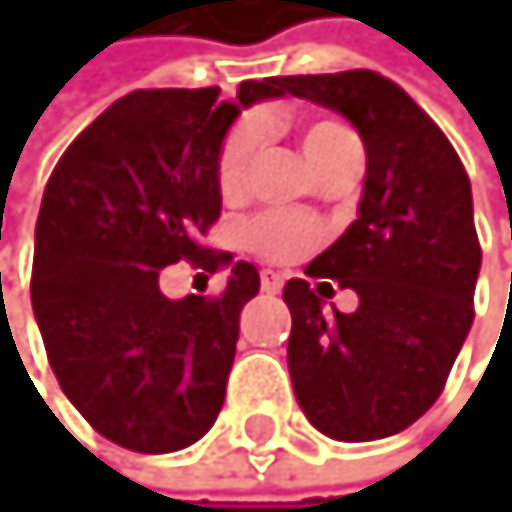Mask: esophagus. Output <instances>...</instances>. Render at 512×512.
Wrapping results in <instances>:
<instances>
[{"instance_id":"esophagus-1","label":"esophagus","mask_w":512,"mask_h":512,"mask_svg":"<svg viewBox=\"0 0 512 512\" xmlns=\"http://www.w3.org/2000/svg\"><path fill=\"white\" fill-rule=\"evenodd\" d=\"M259 282H262V291H266V295H278V291H282L285 278L278 275V272H272V269H266V272L259 275Z\"/></svg>"}]
</instances>
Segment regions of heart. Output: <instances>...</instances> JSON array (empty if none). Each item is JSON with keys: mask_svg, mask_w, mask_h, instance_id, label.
Returning <instances> with one entry per match:
<instances>
[{"mask_svg": "<svg viewBox=\"0 0 512 512\" xmlns=\"http://www.w3.org/2000/svg\"><path fill=\"white\" fill-rule=\"evenodd\" d=\"M346 140H352V134L330 118H314L301 127V150L311 169H317ZM259 147H262V121L243 118L224 140L221 160H217V185H221L224 195H237L246 185V176H250L253 156L259 153ZM246 243L259 256L275 262L298 259L317 243V227L295 214H259L246 227Z\"/></svg>", "mask_w": 512, "mask_h": 512, "instance_id": "heart-1", "label": "heart"}]
</instances>
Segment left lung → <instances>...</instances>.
I'll return each mask as SVG.
<instances>
[{
    "label": "left lung",
    "mask_w": 512,
    "mask_h": 512,
    "mask_svg": "<svg viewBox=\"0 0 512 512\" xmlns=\"http://www.w3.org/2000/svg\"><path fill=\"white\" fill-rule=\"evenodd\" d=\"M285 89L343 115L365 147L356 221L282 291L291 385L323 436L385 439L436 404L475 320L471 182L446 134L391 79L346 70L285 76ZM327 277L360 295L352 315L322 311Z\"/></svg>",
    "instance_id": "1"
}]
</instances>
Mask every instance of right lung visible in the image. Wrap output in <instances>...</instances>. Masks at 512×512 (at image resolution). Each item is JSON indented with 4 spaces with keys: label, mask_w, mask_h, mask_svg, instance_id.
<instances>
[{
    "label": "right lung",
    "mask_w": 512,
    "mask_h": 512,
    "mask_svg": "<svg viewBox=\"0 0 512 512\" xmlns=\"http://www.w3.org/2000/svg\"><path fill=\"white\" fill-rule=\"evenodd\" d=\"M285 79L221 89H140L82 131L50 176L34 227L31 307L70 404L131 452H179L224 404L240 311L259 272L237 262L221 298L172 301L160 272L227 253L198 234L221 214L217 160L243 108L282 99Z\"/></svg>",
    "instance_id": "1"
}]
</instances>
